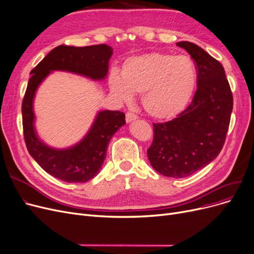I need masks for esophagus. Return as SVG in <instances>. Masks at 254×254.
<instances>
[{
  "label": "esophagus",
  "mask_w": 254,
  "mask_h": 254,
  "mask_svg": "<svg viewBox=\"0 0 254 254\" xmlns=\"http://www.w3.org/2000/svg\"><path fill=\"white\" fill-rule=\"evenodd\" d=\"M137 118H138V116H137L136 114H134L133 112H127V115H126V120H127V124H128V123H131V121L136 120Z\"/></svg>",
  "instance_id": "1"
}]
</instances>
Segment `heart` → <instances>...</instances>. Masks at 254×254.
Listing matches in <instances>:
<instances>
[{
    "mask_svg": "<svg viewBox=\"0 0 254 254\" xmlns=\"http://www.w3.org/2000/svg\"><path fill=\"white\" fill-rule=\"evenodd\" d=\"M196 80V68L190 58L154 52L128 58L121 76L110 75L109 86L125 103L131 100L133 93L142 94L143 107L151 117L168 120L188 105Z\"/></svg>",
    "mask_w": 254,
    "mask_h": 254,
    "instance_id": "b5f03b06",
    "label": "heart"
}]
</instances>
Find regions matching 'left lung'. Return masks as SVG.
I'll return each mask as SVG.
<instances>
[{
  "mask_svg": "<svg viewBox=\"0 0 254 254\" xmlns=\"http://www.w3.org/2000/svg\"><path fill=\"white\" fill-rule=\"evenodd\" d=\"M176 46L195 61L197 90L191 104L174 119L153 124L147 149L152 168L168 178H186L199 170L221 151L226 139L234 98L222 64L189 41Z\"/></svg>",
  "mask_w": 254,
  "mask_h": 254,
  "instance_id": "left-lung-1",
  "label": "left lung"
}]
</instances>
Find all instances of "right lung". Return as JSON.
Instances as JSON below:
<instances>
[{
  "instance_id": "obj_1",
  "label": "right lung",
  "mask_w": 254,
  "mask_h": 254,
  "mask_svg": "<svg viewBox=\"0 0 254 254\" xmlns=\"http://www.w3.org/2000/svg\"><path fill=\"white\" fill-rule=\"evenodd\" d=\"M112 54L113 49L107 45L84 48L59 46L31 70L21 105L26 146L43 170L63 182L85 183L94 178L102 168L110 140L119 127L126 125V115L110 110L98 112L92 127L79 143L65 149L53 148L38 138L34 127L33 101L36 90L54 70L69 71L91 80H104Z\"/></svg>"
}]
</instances>
